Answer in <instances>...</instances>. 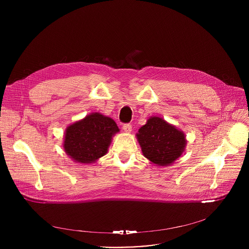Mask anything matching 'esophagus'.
I'll return each instance as SVG.
<instances>
[{
  "label": "esophagus",
  "mask_w": 249,
  "mask_h": 249,
  "mask_svg": "<svg viewBox=\"0 0 249 249\" xmlns=\"http://www.w3.org/2000/svg\"><path fill=\"white\" fill-rule=\"evenodd\" d=\"M122 128H123V130H124L125 132H127V133H130V132L132 131V125H131V124H129V123L123 124Z\"/></svg>",
  "instance_id": "esophagus-1"
}]
</instances>
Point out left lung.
<instances>
[{
  "instance_id": "left-lung-1",
  "label": "left lung",
  "mask_w": 249,
  "mask_h": 249,
  "mask_svg": "<svg viewBox=\"0 0 249 249\" xmlns=\"http://www.w3.org/2000/svg\"><path fill=\"white\" fill-rule=\"evenodd\" d=\"M143 155L152 162L165 166L178 159L184 151V134L160 117H151L137 134Z\"/></svg>"
}]
</instances>
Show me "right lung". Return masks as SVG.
I'll list each match as a JSON object with an SVG mask.
<instances>
[{"instance_id": "1", "label": "right lung", "mask_w": 249, "mask_h": 249, "mask_svg": "<svg viewBox=\"0 0 249 249\" xmlns=\"http://www.w3.org/2000/svg\"><path fill=\"white\" fill-rule=\"evenodd\" d=\"M119 129L109 117L92 113L70 125L65 134L64 149L77 162L89 163L107 153L112 136Z\"/></svg>"}]
</instances>
